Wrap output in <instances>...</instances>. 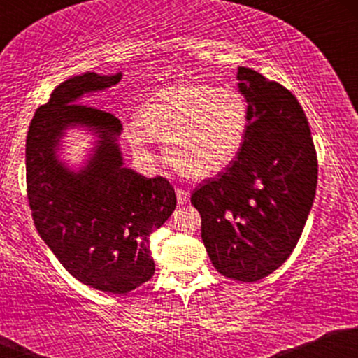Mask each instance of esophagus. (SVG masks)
Masks as SVG:
<instances>
[{"label": "esophagus", "mask_w": 358, "mask_h": 358, "mask_svg": "<svg viewBox=\"0 0 358 358\" xmlns=\"http://www.w3.org/2000/svg\"><path fill=\"white\" fill-rule=\"evenodd\" d=\"M176 200H178L180 205H185L190 200V193L183 190V188H176Z\"/></svg>", "instance_id": "esophagus-1"}]
</instances>
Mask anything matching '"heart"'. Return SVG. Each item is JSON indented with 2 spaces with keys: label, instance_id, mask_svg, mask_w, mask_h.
<instances>
[{
  "label": "heart",
  "instance_id": "b5f03b06",
  "mask_svg": "<svg viewBox=\"0 0 358 358\" xmlns=\"http://www.w3.org/2000/svg\"><path fill=\"white\" fill-rule=\"evenodd\" d=\"M250 124L249 102L234 87L207 82L170 85L148 99L124 134L138 158L151 159L155 139L178 173L203 180L231 166L241 155Z\"/></svg>",
  "mask_w": 358,
  "mask_h": 358
}]
</instances>
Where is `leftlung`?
<instances>
[{"label":"left lung","mask_w":358,"mask_h":358,"mask_svg":"<svg viewBox=\"0 0 358 358\" xmlns=\"http://www.w3.org/2000/svg\"><path fill=\"white\" fill-rule=\"evenodd\" d=\"M250 124L231 166L192 193L213 268L254 282L276 271L296 248L313 205L318 158L296 97L248 67L237 71Z\"/></svg>","instance_id":"1"}]
</instances>
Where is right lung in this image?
<instances>
[{
	"label": "right lung",
	"instance_id": "obj_1",
	"mask_svg": "<svg viewBox=\"0 0 358 358\" xmlns=\"http://www.w3.org/2000/svg\"><path fill=\"white\" fill-rule=\"evenodd\" d=\"M119 80L121 73H80L57 85L36 109L27 136V195L36 231L60 264L84 285L126 294L155 274L150 236L173 213L176 195L163 176L146 178L124 168L116 145L122 124L114 114L77 101ZM71 122L101 134L80 174L62 167L52 153Z\"/></svg>",
	"mask_w": 358,
	"mask_h": 358
}]
</instances>
